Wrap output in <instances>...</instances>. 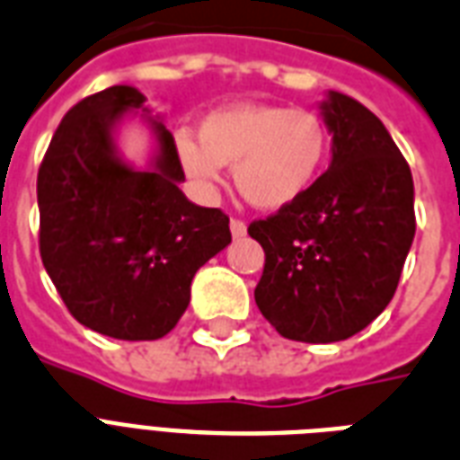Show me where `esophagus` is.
I'll return each mask as SVG.
<instances>
[{
    "label": "esophagus",
    "instance_id": "obj_1",
    "mask_svg": "<svg viewBox=\"0 0 460 460\" xmlns=\"http://www.w3.org/2000/svg\"><path fill=\"white\" fill-rule=\"evenodd\" d=\"M230 233H233V237H244L247 234V223L240 218H233L230 220Z\"/></svg>",
    "mask_w": 460,
    "mask_h": 460
}]
</instances>
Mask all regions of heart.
<instances>
[{
  "instance_id": "1",
  "label": "heart",
  "mask_w": 460,
  "mask_h": 460,
  "mask_svg": "<svg viewBox=\"0 0 460 460\" xmlns=\"http://www.w3.org/2000/svg\"><path fill=\"white\" fill-rule=\"evenodd\" d=\"M177 155L194 187L213 194L223 165H234V184L249 204L279 211L300 201L329 155L322 117L280 105H227L208 112L199 138H177Z\"/></svg>"
}]
</instances>
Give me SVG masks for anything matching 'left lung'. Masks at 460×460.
I'll return each mask as SVG.
<instances>
[{
  "instance_id": "1",
  "label": "left lung",
  "mask_w": 460,
  "mask_h": 460,
  "mask_svg": "<svg viewBox=\"0 0 460 460\" xmlns=\"http://www.w3.org/2000/svg\"><path fill=\"white\" fill-rule=\"evenodd\" d=\"M331 167L295 204L247 227L263 247L256 307L283 338L333 343L382 314L415 237L412 174L382 119L331 91Z\"/></svg>"
}]
</instances>
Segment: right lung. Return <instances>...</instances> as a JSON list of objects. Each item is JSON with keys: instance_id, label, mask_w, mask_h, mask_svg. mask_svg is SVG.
<instances>
[{"instance_id": "1", "label": "right lung", "mask_w": 460, "mask_h": 460, "mask_svg": "<svg viewBox=\"0 0 460 460\" xmlns=\"http://www.w3.org/2000/svg\"><path fill=\"white\" fill-rule=\"evenodd\" d=\"M144 105L131 85L78 101L38 170L42 266L78 323L119 341L170 333L190 305L194 273L233 240L226 213L180 191L184 170L163 124L153 172L115 155L112 124Z\"/></svg>"}]
</instances>
